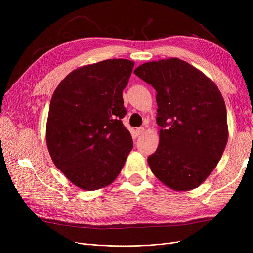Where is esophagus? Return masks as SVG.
Returning a JSON list of instances; mask_svg holds the SVG:
<instances>
[{
    "instance_id": "1",
    "label": "esophagus",
    "mask_w": 253,
    "mask_h": 253,
    "mask_svg": "<svg viewBox=\"0 0 253 253\" xmlns=\"http://www.w3.org/2000/svg\"><path fill=\"white\" fill-rule=\"evenodd\" d=\"M135 132H136V135H137V136H139V135H141L142 133H144V127H137Z\"/></svg>"
}]
</instances>
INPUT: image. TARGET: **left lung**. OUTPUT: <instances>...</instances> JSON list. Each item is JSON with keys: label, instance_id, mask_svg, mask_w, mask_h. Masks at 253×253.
Segmentation results:
<instances>
[{"label": "left lung", "instance_id": "left-lung-1", "mask_svg": "<svg viewBox=\"0 0 253 253\" xmlns=\"http://www.w3.org/2000/svg\"><path fill=\"white\" fill-rule=\"evenodd\" d=\"M157 91L159 143L148 164L175 191L197 188L215 169L228 141L227 111L216 84L178 58L139 65L134 71Z\"/></svg>", "mask_w": 253, "mask_h": 253}]
</instances>
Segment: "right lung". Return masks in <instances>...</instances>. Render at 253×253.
<instances>
[{"instance_id": "obj_1", "label": "right lung", "mask_w": 253, "mask_h": 253, "mask_svg": "<svg viewBox=\"0 0 253 253\" xmlns=\"http://www.w3.org/2000/svg\"><path fill=\"white\" fill-rule=\"evenodd\" d=\"M133 61L110 59L78 67L51 97L46 144L53 164L76 187L94 191L116 179L133 149L122 124V91Z\"/></svg>"}]
</instances>
